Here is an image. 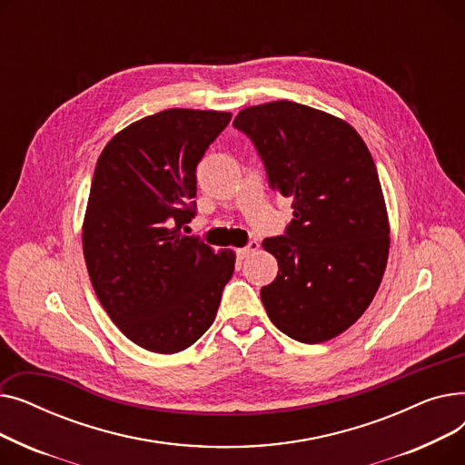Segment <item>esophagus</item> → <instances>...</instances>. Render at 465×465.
Masks as SVG:
<instances>
[{
    "label": "esophagus",
    "mask_w": 465,
    "mask_h": 465,
    "mask_svg": "<svg viewBox=\"0 0 465 465\" xmlns=\"http://www.w3.org/2000/svg\"><path fill=\"white\" fill-rule=\"evenodd\" d=\"M260 249V242L258 241H251L247 247H242V249H237V254L241 256V258H247V256H251L252 252H256Z\"/></svg>",
    "instance_id": "esophagus-1"
}]
</instances>
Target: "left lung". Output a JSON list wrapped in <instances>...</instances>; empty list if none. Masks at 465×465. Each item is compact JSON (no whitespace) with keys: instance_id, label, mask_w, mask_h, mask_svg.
<instances>
[{"instance_id":"8db88e82","label":"left lung","mask_w":465,"mask_h":465,"mask_svg":"<svg viewBox=\"0 0 465 465\" xmlns=\"http://www.w3.org/2000/svg\"><path fill=\"white\" fill-rule=\"evenodd\" d=\"M263 160L270 186L294 203L286 235L262 245L279 273L260 290L270 321L302 343L349 330L381 286L390 223L368 144L343 118L296 102L239 111Z\"/></svg>"}]
</instances>
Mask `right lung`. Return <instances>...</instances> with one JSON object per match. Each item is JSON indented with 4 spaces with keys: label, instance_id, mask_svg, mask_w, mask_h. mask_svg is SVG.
<instances>
[{
    "label": "right lung",
    "instance_id": "right-lung-1",
    "mask_svg": "<svg viewBox=\"0 0 465 465\" xmlns=\"http://www.w3.org/2000/svg\"><path fill=\"white\" fill-rule=\"evenodd\" d=\"M232 113L165 109L120 130L97 158L83 252L97 300L135 345L173 354L213 324L235 252L181 233L195 167Z\"/></svg>",
    "mask_w": 465,
    "mask_h": 465
}]
</instances>
